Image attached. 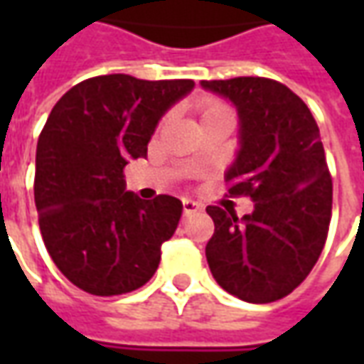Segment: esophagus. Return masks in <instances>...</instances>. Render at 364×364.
I'll use <instances>...</instances> for the list:
<instances>
[{"label":"esophagus","instance_id":"1","mask_svg":"<svg viewBox=\"0 0 364 364\" xmlns=\"http://www.w3.org/2000/svg\"><path fill=\"white\" fill-rule=\"evenodd\" d=\"M203 210V206L195 203V200H191V198H183V214L185 216H191V214H197Z\"/></svg>","mask_w":364,"mask_h":364}]
</instances>
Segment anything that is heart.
Returning <instances> with one entry per match:
<instances>
[{
    "label": "heart",
    "mask_w": 364,
    "mask_h": 364,
    "mask_svg": "<svg viewBox=\"0 0 364 364\" xmlns=\"http://www.w3.org/2000/svg\"><path fill=\"white\" fill-rule=\"evenodd\" d=\"M197 111L200 122L216 119H234V111L228 103H224L218 97L205 95L197 101Z\"/></svg>",
    "instance_id": "obj_1"
}]
</instances>
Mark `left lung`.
I'll return each instance as SVG.
<instances>
[{
  "label": "left lung",
  "mask_w": 364,
  "mask_h": 364,
  "mask_svg": "<svg viewBox=\"0 0 364 364\" xmlns=\"http://www.w3.org/2000/svg\"><path fill=\"white\" fill-rule=\"evenodd\" d=\"M240 117V151L226 173L230 197H250L253 213L208 206L214 234L206 261L222 289L253 304L281 300L320 257L333 185L320 128L300 97L269 77L205 80Z\"/></svg>",
  "instance_id": "1"
}]
</instances>
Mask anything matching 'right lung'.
Here are the masks:
<instances>
[{
	"label": "right lung",
	"instance_id": "1",
	"mask_svg": "<svg viewBox=\"0 0 364 364\" xmlns=\"http://www.w3.org/2000/svg\"><path fill=\"white\" fill-rule=\"evenodd\" d=\"M193 80L90 77L60 97L36 144L35 205L44 245L60 273L95 296H114L150 281L161 244L181 218L179 198L142 200L122 169L146 158L164 112Z\"/></svg>",
	"mask_w": 364,
	"mask_h": 364
}]
</instances>
